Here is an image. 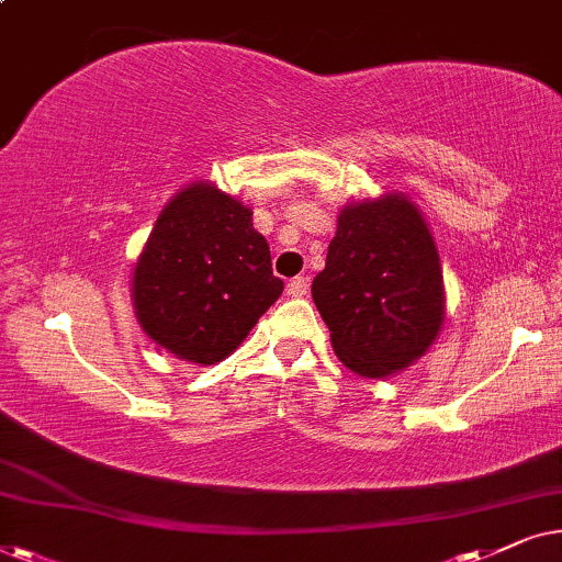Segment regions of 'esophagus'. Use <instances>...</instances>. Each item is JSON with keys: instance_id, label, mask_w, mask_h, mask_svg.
Listing matches in <instances>:
<instances>
[{"instance_id": "esophagus-1", "label": "esophagus", "mask_w": 562, "mask_h": 562, "mask_svg": "<svg viewBox=\"0 0 562 562\" xmlns=\"http://www.w3.org/2000/svg\"><path fill=\"white\" fill-rule=\"evenodd\" d=\"M288 295L290 297H303L308 293V277H293V280L288 282Z\"/></svg>"}]
</instances>
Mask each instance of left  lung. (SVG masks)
Here are the masks:
<instances>
[{"instance_id":"left-lung-1","label":"left lung","mask_w":562,"mask_h":562,"mask_svg":"<svg viewBox=\"0 0 562 562\" xmlns=\"http://www.w3.org/2000/svg\"><path fill=\"white\" fill-rule=\"evenodd\" d=\"M311 293L355 375L387 378L426 355L445 324V280L429 223L408 194L341 207Z\"/></svg>"}]
</instances>
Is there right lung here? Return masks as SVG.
<instances>
[{
	"label": "right lung",
	"instance_id": "1",
	"mask_svg": "<svg viewBox=\"0 0 562 562\" xmlns=\"http://www.w3.org/2000/svg\"><path fill=\"white\" fill-rule=\"evenodd\" d=\"M251 207L213 182H192L164 205L133 267V311L169 355L215 364L234 355L282 295Z\"/></svg>",
	"mask_w": 562,
	"mask_h": 562
}]
</instances>
